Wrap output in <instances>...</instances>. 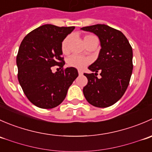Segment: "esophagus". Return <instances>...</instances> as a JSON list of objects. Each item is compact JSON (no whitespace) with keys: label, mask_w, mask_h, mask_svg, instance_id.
<instances>
[{"label":"esophagus","mask_w":152,"mask_h":152,"mask_svg":"<svg viewBox=\"0 0 152 152\" xmlns=\"http://www.w3.org/2000/svg\"><path fill=\"white\" fill-rule=\"evenodd\" d=\"M79 76H82V75H83V73L82 71H80V70H79Z\"/></svg>","instance_id":"34e87169"}]
</instances>
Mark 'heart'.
<instances>
[{
  "label": "heart",
  "mask_w": 152,
  "mask_h": 152,
  "mask_svg": "<svg viewBox=\"0 0 152 152\" xmlns=\"http://www.w3.org/2000/svg\"><path fill=\"white\" fill-rule=\"evenodd\" d=\"M94 37H96L93 36V35H86L84 37V41L86 43L89 39ZM69 42H70V37H67L62 41L61 48H62V50L64 53H67L68 52ZM67 63L70 67L77 69H82L90 63V59L88 58L82 57V56H77V55H71L67 58Z\"/></svg>",
  "instance_id": "obj_1"
}]
</instances>
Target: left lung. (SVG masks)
I'll return each mask as SVG.
<instances>
[{"label":"left lung","mask_w":152,"mask_h":152,"mask_svg":"<svg viewBox=\"0 0 152 152\" xmlns=\"http://www.w3.org/2000/svg\"><path fill=\"white\" fill-rule=\"evenodd\" d=\"M96 34L101 50L97 59L84 73L87 85L83 88L86 100L96 107H108L119 101L126 90L132 73V48L121 31L104 24L81 28ZM101 72V78L96 76Z\"/></svg>","instance_id":"left-lung-1"}]
</instances>
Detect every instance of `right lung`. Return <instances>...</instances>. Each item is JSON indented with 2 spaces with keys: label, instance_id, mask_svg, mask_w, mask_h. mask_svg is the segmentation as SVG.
<instances>
[{
  "label": "right lung",
  "instance_id": "1",
  "mask_svg": "<svg viewBox=\"0 0 152 152\" xmlns=\"http://www.w3.org/2000/svg\"><path fill=\"white\" fill-rule=\"evenodd\" d=\"M74 28L45 24L28 34L20 45L16 60L18 81L28 100L39 108L60 104L79 76L73 67L56 73L51 70V67L65 65L61 45Z\"/></svg>",
  "mask_w": 152,
  "mask_h": 152
}]
</instances>
